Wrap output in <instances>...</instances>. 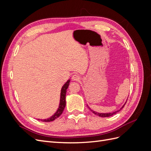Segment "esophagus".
<instances>
[{
	"mask_svg": "<svg viewBox=\"0 0 151 151\" xmlns=\"http://www.w3.org/2000/svg\"><path fill=\"white\" fill-rule=\"evenodd\" d=\"M72 79L73 81H78L81 79V77L78 74H74L73 75L72 77Z\"/></svg>",
	"mask_w": 151,
	"mask_h": 151,
	"instance_id": "1",
	"label": "esophagus"
}]
</instances>
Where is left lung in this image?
Segmentation results:
<instances>
[{"label":"left lung","instance_id":"1","mask_svg":"<svg viewBox=\"0 0 151 151\" xmlns=\"http://www.w3.org/2000/svg\"><path fill=\"white\" fill-rule=\"evenodd\" d=\"M127 103V102H126ZM125 105V104L123 105V106L122 107V108H123V107H124V106ZM122 108L120 109H122ZM120 109H119V110L118 111H115V112H113V113H97V112H96V111H93V110H91L92 111L95 115H98V116H101V117H108V116H111V115H115V114H116L117 112H118L119 111Z\"/></svg>","mask_w":151,"mask_h":151}]
</instances>
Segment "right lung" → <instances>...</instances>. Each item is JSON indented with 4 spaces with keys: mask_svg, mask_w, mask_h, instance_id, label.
<instances>
[{
    "mask_svg": "<svg viewBox=\"0 0 151 151\" xmlns=\"http://www.w3.org/2000/svg\"><path fill=\"white\" fill-rule=\"evenodd\" d=\"M70 83V80H68L67 83L63 85L62 87V90H61V94H60V106L58 107V109L57 111L54 114V115L48 119H45V120H39L42 122H52L54 120L57 119V118H58L61 115V114L62 113L63 109H64L65 107V96H66V92H67V89L68 87V85H69Z\"/></svg>",
    "mask_w": 151,
    "mask_h": 151,
    "instance_id": "right-lung-1",
    "label": "right lung"
}]
</instances>
